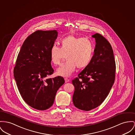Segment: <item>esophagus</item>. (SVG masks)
<instances>
[{
	"label": "esophagus",
	"mask_w": 135,
	"mask_h": 135,
	"mask_svg": "<svg viewBox=\"0 0 135 135\" xmlns=\"http://www.w3.org/2000/svg\"><path fill=\"white\" fill-rule=\"evenodd\" d=\"M64 80H65V83L68 82L70 81V79H68V78H65Z\"/></svg>",
	"instance_id": "esophagus-1"
}]
</instances>
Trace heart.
<instances>
[{
    "mask_svg": "<svg viewBox=\"0 0 135 135\" xmlns=\"http://www.w3.org/2000/svg\"><path fill=\"white\" fill-rule=\"evenodd\" d=\"M94 46L90 39L69 35L60 40V47L53 45L50 50V59L58 65L66 55L67 61L56 70L57 75L64 77L71 76L76 69L86 67L92 59Z\"/></svg>",
    "mask_w": 135,
    "mask_h": 135,
    "instance_id": "b5f03b06",
    "label": "heart"
}]
</instances>
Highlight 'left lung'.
<instances>
[{
  "label": "left lung",
  "mask_w": 135,
  "mask_h": 135,
  "mask_svg": "<svg viewBox=\"0 0 135 135\" xmlns=\"http://www.w3.org/2000/svg\"><path fill=\"white\" fill-rule=\"evenodd\" d=\"M96 41L90 64L72 80L75 87L74 105L89 111L99 107L108 96L115 78L116 64L112 46L98 33L91 36Z\"/></svg>",
  "instance_id": "obj_1"
}]
</instances>
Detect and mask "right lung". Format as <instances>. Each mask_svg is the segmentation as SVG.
<instances>
[{"instance_id":"obj_1","label":"right lung","mask_w":135,"mask_h":135,"mask_svg":"<svg viewBox=\"0 0 135 135\" xmlns=\"http://www.w3.org/2000/svg\"><path fill=\"white\" fill-rule=\"evenodd\" d=\"M58 36L57 30H38L27 37L18 54L14 76L19 91L27 104L44 110L54 103L56 93L64 83L61 76L48 78L54 70L50 50Z\"/></svg>"}]
</instances>
